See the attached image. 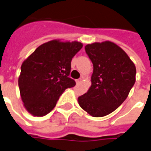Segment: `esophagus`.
<instances>
[{"mask_svg":"<svg viewBox=\"0 0 151 151\" xmlns=\"http://www.w3.org/2000/svg\"><path fill=\"white\" fill-rule=\"evenodd\" d=\"M81 81H82L81 78H80V79H76V84H79V83H81Z\"/></svg>","mask_w":151,"mask_h":151,"instance_id":"esophagus-1","label":"esophagus"}]
</instances>
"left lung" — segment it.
<instances>
[{
	"label": "left lung",
	"instance_id": "left-lung-1",
	"mask_svg": "<svg viewBox=\"0 0 151 151\" xmlns=\"http://www.w3.org/2000/svg\"><path fill=\"white\" fill-rule=\"evenodd\" d=\"M93 64L91 86L78 98L83 110L101 117L113 113L127 99L135 83L136 68L128 54L115 43L106 41L85 46Z\"/></svg>",
	"mask_w": 151,
	"mask_h": 151
}]
</instances>
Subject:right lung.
I'll return each instance as SVG.
<instances>
[{"instance_id":"1","label":"right lung","mask_w":151,"mask_h":151,"mask_svg":"<svg viewBox=\"0 0 151 151\" xmlns=\"http://www.w3.org/2000/svg\"><path fill=\"white\" fill-rule=\"evenodd\" d=\"M82 47L79 42L52 40L38 46L23 61L19 87L23 106L31 114H48L63 92L76 85L68 76L72 57Z\"/></svg>"}]
</instances>
